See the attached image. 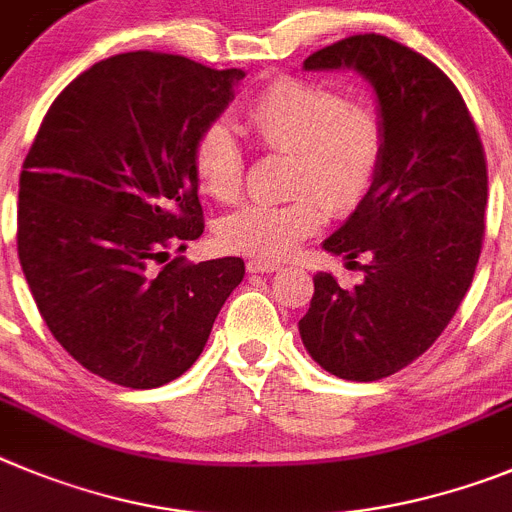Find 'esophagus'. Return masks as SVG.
Here are the masks:
<instances>
[{
  "mask_svg": "<svg viewBox=\"0 0 512 512\" xmlns=\"http://www.w3.org/2000/svg\"><path fill=\"white\" fill-rule=\"evenodd\" d=\"M247 270L250 273H278V270H283V265L273 260H252L247 262Z\"/></svg>",
  "mask_w": 512,
  "mask_h": 512,
  "instance_id": "esophagus-1",
  "label": "esophagus"
}]
</instances>
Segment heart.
<instances>
[{"mask_svg": "<svg viewBox=\"0 0 512 512\" xmlns=\"http://www.w3.org/2000/svg\"><path fill=\"white\" fill-rule=\"evenodd\" d=\"M245 122L265 150L288 153V191L278 204L239 206L219 222L224 250L283 260L319 234L326 206L357 209L380 176L385 122L370 104L349 101L321 81L283 76L247 104ZM193 170L216 201H234L245 181V155L227 124L211 122L193 142Z\"/></svg>", "mask_w": 512, "mask_h": 512, "instance_id": "1", "label": "heart"}]
</instances>
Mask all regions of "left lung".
<instances>
[{"label": "left lung", "instance_id": "8db88e82", "mask_svg": "<svg viewBox=\"0 0 512 512\" xmlns=\"http://www.w3.org/2000/svg\"><path fill=\"white\" fill-rule=\"evenodd\" d=\"M306 71L354 68L375 86L385 122L380 176L349 222L324 242L367 255L365 283L313 278L298 329L326 372L372 382L421 357L454 319L485 239L487 160L457 86L436 63L385 35L316 50Z\"/></svg>", "mask_w": 512, "mask_h": 512}]
</instances>
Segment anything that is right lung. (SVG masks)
I'll return each mask as SVG.
<instances>
[{
	"mask_svg": "<svg viewBox=\"0 0 512 512\" xmlns=\"http://www.w3.org/2000/svg\"><path fill=\"white\" fill-rule=\"evenodd\" d=\"M245 71L112 55L58 94L22 163L17 255L55 342L114 385L160 388L204 352L242 257L193 265L204 234L193 142Z\"/></svg>",
	"mask_w": 512,
	"mask_h": 512,
	"instance_id": "right-lung-1",
	"label": "right lung"
}]
</instances>
